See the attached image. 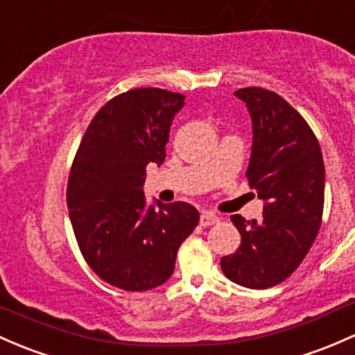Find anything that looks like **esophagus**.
<instances>
[{"label":"esophagus","instance_id":"1","mask_svg":"<svg viewBox=\"0 0 355 355\" xmlns=\"http://www.w3.org/2000/svg\"><path fill=\"white\" fill-rule=\"evenodd\" d=\"M218 222H220V218L216 215H213V213H203L200 218V223L203 225V227H209V225H215Z\"/></svg>","mask_w":355,"mask_h":355}]
</instances>
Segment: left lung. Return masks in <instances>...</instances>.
Returning a JSON list of instances; mask_svg holds the SVG:
<instances>
[{
	"instance_id": "8db88e82",
	"label": "left lung",
	"mask_w": 355,
	"mask_h": 355,
	"mask_svg": "<svg viewBox=\"0 0 355 355\" xmlns=\"http://www.w3.org/2000/svg\"><path fill=\"white\" fill-rule=\"evenodd\" d=\"M235 96L252 120L247 179L264 211L259 222L232 215L242 242L220 266L234 283L266 289L291 276L313 245L322 225L325 166L310 125L279 94L243 87Z\"/></svg>"
}]
</instances>
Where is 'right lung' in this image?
I'll use <instances>...</instances> for the list:
<instances>
[{
    "label": "right lung",
    "mask_w": 355,
    "mask_h": 355,
    "mask_svg": "<svg viewBox=\"0 0 355 355\" xmlns=\"http://www.w3.org/2000/svg\"><path fill=\"white\" fill-rule=\"evenodd\" d=\"M184 98L159 87L118 94L94 115L72 162L67 208L79 249L103 281L125 291L166 283L200 222L193 205H148L144 194L147 164L166 159Z\"/></svg>",
    "instance_id": "obj_1"
}]
</instances>
